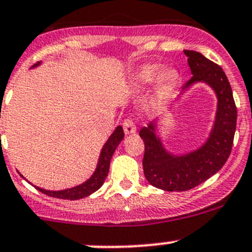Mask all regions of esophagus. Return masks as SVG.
<instances>
[{"label": "esophagus", "instance_id": "esophagus-1", "mask_svg": "<svg viewBox=\"0 0 252 252\" xmlns=\"http://www.w3.org/2000/svg\"><path fill=\"white\" fill-rule=\"evenodd\" d=\"M123 130L126 134H133L136 131V124L133 119L126 118V121L123 122Z\"/></svg>", "mask_w": 252, "mask_h": 252}]
</instances>
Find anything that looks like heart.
<instances>
[{
	"mask_svg": "<svg viewBox=\"0 0 252 252\" xmlns=\"http://www.w3.org/2000/svg\"><path fill=\"white\" fill-rule=\"evenodd\" d=\"M159 70H161V65L156 63L142 65L135 74L136 84L140 86H146L156 80L159 90H166L173 84L177 78V73L172 68H164L161 72H159Z\"/></svg>",
	"mask_w": 252,
	"mask_h": 252,
	"instance_id": "heart-1",
	"label": "heart"
}]
</instances>
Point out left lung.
Instances as JSON below:
<instances>
[{
    "instance_id": "obj_1",
    "label": "left lung",
    "mask_w": 252,
    "mask_h": 252,
    "mask_svg": "<svg viewBox=\"0 0 252 252\" xmlns=\"http://www.w3.org/2000/svg\"><path fill=\"white\" fill-rule=\"evenodd\" d=\"M184 53L192 77L182 91L195 83L207 84L217 96V112L205 144L184 155H173L164 149L157 135L156 119L141 128L139 135L145 144V178L151 185L166 191H187L217 173L229 157L236 128V107L225 73L200 52L184 50Z\"/></svg>"
}]
</instances>
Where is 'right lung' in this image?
Returning a JSON list of instances; mask_svg holds the SVG:
<instances>
[{
    "label": "right lung",
    "mask_w": 252,
    "mask_h": 252,
    "mask_svg": "<svg viewBox=\"0 0 252 252\" xmlns=\"http://www.w3.org/2000/svg\"><path fill=\"white\" fill-rule=\"evenodd\" d=\"M39 64L40 63H36V64L32 65V68L37 67ZM123 138H124L123 128H122L121 126H117V128L114 129L113 133L111 134L110 138H108V140L106 141V144L103 145L102 150H101L100 158H98L95 172H94V174L91 175L86 182L81 183V184H79L74 188H69V189H64V190H58V191L41 189V188L39 187H35V188H36L39 191H41L42 194H46L47 196L57 197V199H63V200H79V199H83V197L89 196V195H91L93 192H95L96 190L100 189V188L102 187L103 183H105L106 177H107L108 174V169H110V162H111L112 156H113V152L116 151L117 146L119 145V142L123 140ZM20 177H23V175L20 174Z\"/></svg>",
    "instance_id": "right-lung-1"
}]
</instances>
